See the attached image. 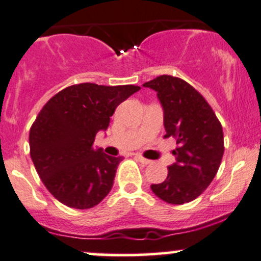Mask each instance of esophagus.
I'll return each mask as SVG.
<instances>
[{"label":"esophagus","mask_w":261,"mask_h":261,"mask_svg":"<svg viewBox=\"0 0 261 261\" xmlns=\"http://www.w3.org/2000/svg\"><path fill=\"white\" fill-rule=\"evenodd\" d=\"M136 158H138V159H139V162H140V163H143L144 165H147V164H150V163H151V160L146 159V158H144L143 155H141V154H136Z\"/></svg>","instance_id":"34e87169"}]
</instances>
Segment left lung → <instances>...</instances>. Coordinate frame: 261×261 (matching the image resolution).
Wrapping results in <instances>:
<instances>
[{"label": "left lung", "mask_w": 261, "mask_h": 261, "mask_svg": "<svg viewBox=\"0 0 261 261\" xmlns=\"http://www.w3.org/2000/svg\"><path fill=\"white\" fill-rule=\"evenodd\" d=\"M158 92L164 109V138H174L175 160L163 183L151 184L155 196L172 204L193 201L217 174L223 156V131L217 116L194 87L163 74L144 83Z\"/></svg>", "instance_id": "obj_1"}]
</instances>
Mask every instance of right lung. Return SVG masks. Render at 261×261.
<instances>
[{"instance_id": "obj_1", "label": "right lung", "mask_w": 261, "mask_h": 261, "mask_svg": "<svg viewBox=\"0 0 261 261\" xmlns=\"http://www.w3.org/2000/svg\"><path fill=\"white\" fill-rule=\"evenodd\" d=\"M139 86L80 83L58 92L31 125L29 144L35 169L46 189L65 206L87 210L111 191L121 156L94 147L116 107Z\"/></svg>"}]
</instances>
